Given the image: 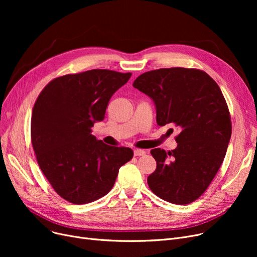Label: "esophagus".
Returning a JSON list of instances; mask_svg holds the SVG:
<instances>
[{
    "label": "esophagus",
    "mask_w": 257,
    "mask_h": 257,
    "mask_svg": "<svg viewBox=\"0 0 257 257\" xmlns=\"http://www.w3.org/2000/svg\"><path fill=\"white\" fill-rule=\"evenodd\" d=\"M134 153V156H144L146 154V151L144 150H139V149H136L133 151Z\"/></svg>",
    "instance_id": "34e87169"
}]
</instances>
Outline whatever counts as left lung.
Returning a JSON list of instances; mask_svg holds the SVG:
<instances>
[{
    "label": "left lung",
    "instance_id": "1",
    "mask_svg": "<svg viewBox=\"0 0 257 257\" xmlns=\"http://www.w3.org/2000/svg\"><path fill=\"white\" fill-rule=\"evenodd\" d=\"M133 87L153 101L159 126L170 124L179 132L176 149L151 150L157 167L148 177L150 190L174 204L192 203L219 171L231 138L219 85L203 71L172 67L144 73Z\"/></svg>",
    "mask_w": 257,
    "mask_h": 257
}]
</instances>
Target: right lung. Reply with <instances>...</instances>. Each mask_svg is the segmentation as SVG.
Segmentation results:
<instances>
[{"mask_svg":"<svg viewBox=\"0 0 257 257\" xmlns=\"http://www.w3.org/2000/svg\"><path fill=\"white\" fill-rule=\"evenodd\" d=\"M130 77L108 70L65 75L52 80L34 104L31 140L39 168L71 203L86 204L109 193L119 168L133 157L130 148L108 146L91 134Z\"/></svg>","mask_w":257,"mask_h":257,"instance_id":"add662e5","label":"right lung"}]
</instances>
